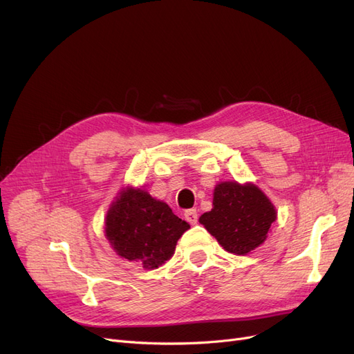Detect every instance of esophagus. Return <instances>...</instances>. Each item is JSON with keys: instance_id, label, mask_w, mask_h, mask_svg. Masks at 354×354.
<instances>
[{"instance_id": "obj_1", "label": "esophagus", "mask_w": 354, "mask_h": 354, "mask_svg": "<svg viewBox=\"0 0 354 354\" xmlns=\"http://www.w3.org/2000/svg\"><path fill=\"white\" fill-rule=\"evenodd\" d=\"M184 216H186V221L190 223V225H196L197 223V210L196 209H189L186 210V213H184Z\"/></svg>"}]
</instances>
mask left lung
Listing matches in <instances>:
<instances>
[{
    "mask_svg": "<svg viewBox=\"0 0 354 354\" xmlns=\"http://www.w3.org/2000/svg\"><path fill=\"white\" fill-rule=\"evenodd\" d=\"M275 218V207L257 186L226 181L217 184L213 209L198 221L230 254L245 255L265 242Z\"/></svg>",
    "mask_w": 354,
    "mask_h": 354,
    "instance_id": "1",
    "label": "left lung"
}]
</instances>
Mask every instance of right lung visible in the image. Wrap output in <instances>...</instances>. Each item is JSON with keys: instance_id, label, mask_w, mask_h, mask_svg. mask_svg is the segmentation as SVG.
Here are the masks:
<instances>
[{"instance_id": "1", "label": "right lung", "mask_w": 354, "mask_h": 354, "mask_svg": "<svg viewBox=\"0 0 354 354\" xmlns=\"http://www.w3.org/2000/svg\"><path fill=\"white\" fill-rule=\"evenodd\" d=\"M187 229L186 221L141 189L121 192L105 222L106 238L116 254L151 269L173 257L177 241Z\"/></svg>"}]
</instances>
